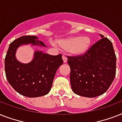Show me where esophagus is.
I'll list each match as a JSON object with an SVG mask.
<instances>
[{
  "mask_svg": "<svg viewBox=\"0 0 122 122\" xmlns=\"http://www.w3.org/2000/svg\"><path fill=\"white\" fill-rule=\"evenodd\" d=\"M62 59H63V61H64V63H66L67 61V57H66L65 55H63V56H62Z\"/></svg>",
  "mask_w": 122,
  "mask_h": 122,
  "instance_id": "obj_1",
  "label": "esophagus"
}]
</instances>
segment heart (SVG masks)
I'll return each mask as SVG.
<instances>
[{"label":"heart","instance_id":"b5f03b06","mask_svg":"<svg viewBox=\"0 0 122 122\" xmlns=\"http://www.w3.org/2000/svg\"><path fill=\"white\" fill-rule=\"evenodd\" d=\"M90 43V39L87 36L70 37L57 41L58 46L64 50H69L70 53L75 56L81 55L86 52Z\"/></svg>","mask_w":122,"mask_h":122}]
</instances>
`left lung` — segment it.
<instances>
[{"instance_id": "obj_1", "label": "left lung", "mask_w": 122, "mask_h": 122, "mask_svg": "<svg viewBox=\"0 0 122 122\" xmlns=\"http://www.w3.org/2000/svg\"><path fill=\"white\" fill-rule=\"evenodd\" d=\"M100 36L101 39L85 54L67 56L72 90L80 96L95 97L102 95L116 75L117 57L112 42Z\"/></svg>"}]
</instances>
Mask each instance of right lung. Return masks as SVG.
<instances>
[{"instance_id":"right-lung-1","label":"right lung","mask_w":122,"mask_h":122,"mask_svg":"<svg viewBox=\"0 0 122 122\" xmlns=\"http://www.w3.org/2000/svg\"><path fill=\"white\" fill-rule=\"evenodd\" d=\"M29 44L46 47L34 36H24L13 41L5 58V76L11 86L21 95L41 97L50 91L55 73L63 60L61 54L56 56L36 51L30 62L22 64L16 58V51L19 46Z\"/></svg>"}]
</instances>
